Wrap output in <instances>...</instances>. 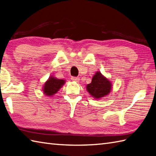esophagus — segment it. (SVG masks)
I'll use <instances>...</instances> for the list:
<instances>
[{
  "label": "esophagus",
  "mask_w": 156,
  "mask_h": 156,
  "mask_svg": "<svg viewBox=\"0 0 156 156\" xmlns=\"http://www.w3.org/2000/svg\"><path fill=\"white\" fill-rule=\"evenodd\" d=\"M71 80L75 81V82H78L79 81V77H71Z\"/></svg>",
  "instance_id": "esophagus-1"
}]
</instances>
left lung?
Returning a JSON list of instances; mask_svg holds the SVG:
<instances>
[{
	"mask_svg": "<svg viewBox=\"0 0 156 156\" xmlns=\"http://www.w3.org/2000/svg\"><path fill=\"white\" fill-rule=\"evenodd\" d=\"M112 82L99 71L95 73L92 78L91 83L86 87L89 94L97 99H99L109 95L112 91Z\"/></svg>",
	"mask_w": 156,
	"mask_h": 156,
	"instance_id": "1",
	"label": "left lung"
}]
</instances>
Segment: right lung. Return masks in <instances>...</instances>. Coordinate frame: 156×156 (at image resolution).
Wrapping results in <instances>:
<instances>
[{
    "label": "right lung",
    "mask_w": 156,
    "mask_h": 156,
    "mask_svg": "<svg viewBox=\"0 0 156 156\" xmlns=\"http://www.w3.org/2000/svg\"><path fill=\"white\" fill-rule=\"evenodd\" d=\"M65 83V81L63 79H58L51 76L49 79L44 83L43 91L47 96H52L59 90Z\"/></svg>",
    "instance_id": "obj_1"
}]
</instances>
